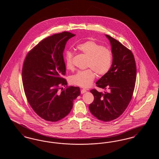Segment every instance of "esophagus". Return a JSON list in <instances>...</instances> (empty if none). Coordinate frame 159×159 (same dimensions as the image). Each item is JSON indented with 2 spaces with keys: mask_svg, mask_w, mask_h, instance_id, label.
<instances>
[{
  "mask_svg": "<svg viewBox=\"0 0 159 159\" xmlns=\"http://www.w3.org/2000/svg\"><path fill=\"white\" fill-rule=\"evenodd\" d=\"M86 92V90L85 89H81V93H82V94L85 93Z\"/></svg>",
  "mask_w": 159,
  "mask_h": 159,
  "instance_id": "34e87169",
  "label": "esophagus"
}]
</instances>
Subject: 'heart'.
Wrapping results in <instances>:
<instances>
[{
    "mask_svg": "<svg viewBox=\"0 0 159 159\" xmlns=\"http://www.w3.org/2000/svg\"><path fill=\"white\" fill-rule=\"evenodd\" d=\"M76 48L88 57L87 67L90 68L78 71L71 76V82L81 87H88L95 78V72L99 76H103L110 70L113 62V53L109 48L93 40L85 41ZM73 58L74 53L71 51L65 52L64 62L68 70L73 68Z\"/></svg>",
    "mask_w": 159,
    "mask_h": 159,
    "instance_id": "1",
    "label": "heart"
}]
</instances>
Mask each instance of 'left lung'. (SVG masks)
Here are the masks:
<instances>
[{
    "instance_id": "obj_1",
    "label": "left lung",
    "mask_w": 159,
    "mask_h": 159,
    "mask_svg": "<svg viewBox=\"0 0 159 159\" xmlns=\"http://www.w3.org/2000/svg\"><path fill=\"white\" fill-rule=\"evenodd\" d=\"M111 45L113 63L110 70L97 82V86L108 89L104 93L93 89L94 97L89 108L101 121L113 120L128 107L135 89L136 63L132 51L120 42L106 34Z\"/></svg>"
}]
</instances>
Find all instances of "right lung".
<instances>
[{"mask_svg": "<svg viewBox=\"0 0 159 159\" xmlns=\"http://www.w3.org/2000/svg\"><path fill=\"white\" fill-rule=\"evenodd\" d=\"M75 36L68 31L40 41L25 57L22 80L25 97L34 112L46 121H57L71 111L80 95L79 87L70 86L63 78L66 73L63 52L67 42Z\"/></svg>", "mask_w": 159, "mask_h": 159, "instance_id": "add662e5", "label": "right lung"}]
</instances>
